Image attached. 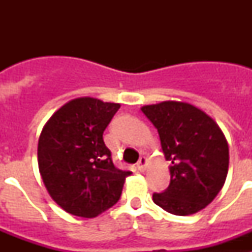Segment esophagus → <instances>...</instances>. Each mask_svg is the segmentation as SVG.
Masks as SVG:
<instances>
[{
  "label": "esophagus",
  "mask_w": 252,
  "mask_h": 252,
  "mask_svg": "<svg viewBox=\"0 0 252 252\" xmlns=\"http://www.w3.org/2000/svg\"><path fill=\"white\" fill-rule=\"evenodd\" d=\"M137 169H139L140 171H144L146 169V165H148V159H146L145 157H141L139 159V161H137Z\"/></svg>",
  "instance_id": "1"
}]
</instances>
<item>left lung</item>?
<instances>
[{"mask_svg": "<svg viewBox=\"0 0 252 252\" xmlns=\"http://www.w3.org/2000/svg\"><path fill=\"white\" fill-rule=\"evenodd\" d=\"M144 115L157 127L165 159L171 162L170 183L154 193V203L177 216L208 206L220 193L228 171V144L208 115L183 102L144 106Z\"/></svg>", "mask_w": 252, "mask_h": 252, "instance_id": "8db88e82", "label": "left lung"}]
</instances>
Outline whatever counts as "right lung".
Here are the masks:
<instances>
[{
  "instance_id": "1",
  "label": "right lung",
  "mask_w": 252,
  "mask_h": 252,
  "mask_svg": "<svg viewBox=\"0 0 252 252\" xmlns=\"http://www.w3.org/2000/svg\"><path fill=\"white\" fill-rule=\"evenodd\" d=\"M119 103L84 97L64 104L44 126L37 145L40 174L65 212L95 217L119 202L130 170L116 168L103 131Z\"/></svg>"
}]
</instances>
